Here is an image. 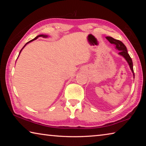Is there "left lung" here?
I'll use <instances>...</instances> for the list:
<instances>
[{"label":"left lung","instance_id":"8db88e82","mask_svg":"<svg viewBox=\"0 0 146 146\" xmlns=\"http://www.w3.org/2000/svg\"><path fill=\"white\" fill-rule=\"evenodd\" d=\"M106 38L108 39V41L110 42L111 44H113L115 45L116 49H117L118 50H119V53L118 54L120 55H122V56L125 58V60H127V62L129 64V67L131 70L132 72L133 73V76L135 77V73H134V71H133V62H132V59L130 57V56L129 54L127 53V50L125 46L123 44L122 42L119 40H117V39L113 38V37H111V36H106Z\"/></svg>","mask_w":146,"mask_h":146}]
</instances>
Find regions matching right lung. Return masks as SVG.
I'll use <instances>...</instances> for the list:
<instances>
[{"instance_id": "right-lung-1", "label": "right lung", "mask_w": 146, "mask_h": 146, "mask_svg": "<svg viewBox=\"0 0 146 146\" xmlns=\"http://www.w3.org/2000/svg\"><path fill=\"white\" fill-rule=\"evenodd\" d=\"M40 36H42V37H44V38H46V37H48V36H47V35H38V36H36V37L35 38H33V39H32V40H31L30 41H29V42H27L26 44H25V45H24V46L23 47V48H22V49H21V51H20V53H19V54L20 53H21V51L22 50H23V49L24 48V47H25L26 46V44H28L29 42H31V41H33V40H35V39H36V38H37L38 37H40Z\"/></svg>"}]
</instances>
